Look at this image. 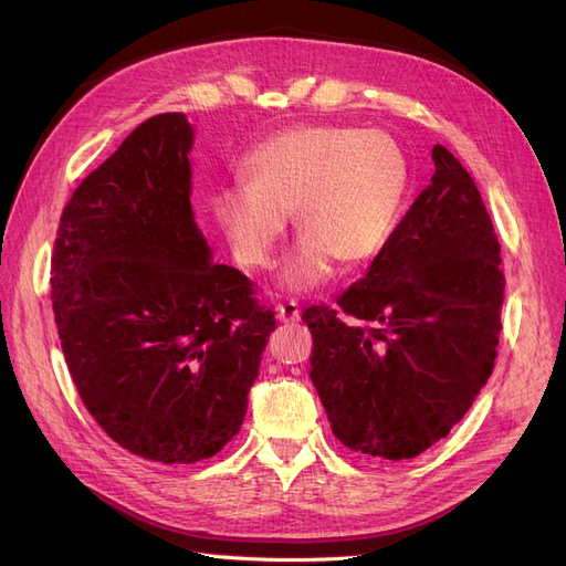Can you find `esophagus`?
Listing matches in <instances>:
<instances>
[{"instance_id":"1","label":"esophagus","mask_w":566,"mask_h":566,"mask_svg":"<svg viewBox=\"0 0 566 566\" xmlns=\"http://www.w3.org/2000/svg\"><path fill=\"white\" fill-rule=\"evenodd\" d=\"M276 316L283 323H297L300 321V304L295 300H287L276 306Z\"/></svg>"}]
</instances>
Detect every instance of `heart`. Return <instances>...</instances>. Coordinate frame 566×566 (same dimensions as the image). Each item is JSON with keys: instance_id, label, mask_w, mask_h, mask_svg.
<instances>
[{"instance_id": "heart-1", "label": "heart", "mask_w": 566, "mask_h": 566, "mask_svg": "<svg viewBox=\"0 0 566 566\" xmlns=\"http://www.w3.org/2000/svg\"><path fill=\"white\" fill-rule=\"evenodd\" d=\"M245 186H231L214 212L248 269H266L287 214L304 233L283 279L310 290L331 276L335 260L361 266L378 256L399 224L408 165L380 129L293 127L256 144L243 163Z\"/></svg>"}]
</instances>
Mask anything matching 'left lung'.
Here are the masks:
<instances>
[{
	"label": "left lung",
	"mask_w": 566,
	"mask_h": 566,
	"mask_svg": "<svg viewBox=\"0 0 566 566\" xmlns=\"http://www.w3.org/2000/svg\"><path fill=\"white\" fill-rule=\"evenodd\" d=\"M366 276L312 304V382L333 434L356 453L406 460L468 413L489 380L501 333V243L482 193L453 153Z\"/></svg>",
	"instance_id": "obj_1"
}]
</instances>
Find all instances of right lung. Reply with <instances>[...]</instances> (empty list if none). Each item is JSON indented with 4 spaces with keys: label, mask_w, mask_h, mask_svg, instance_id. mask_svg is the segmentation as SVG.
<instances>
[{
    "label": "right lung",
    "mask_w": 566,
    "mask_h": 566,
    "mask_svg": "<svg viewBox=\"0 0 566 566\" xmlns=\"http://www.w3.org/2000/svg\"><path fill=\"white\" fill-rule=\"evenodd\" d=\"M193 129L148 117L67 200L51 304L82 403L119 447L177 465L238 434L271 306L214 264L191 212Z\"/></svg>",
    "instance_id": "1"
}]
</instances>
